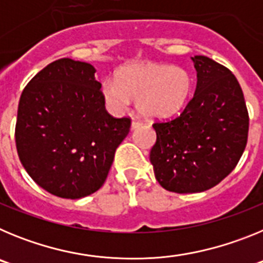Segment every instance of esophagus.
Segmentation results:
<instances>
[{"label": "esophagus", "mask_w": 263, "mask_h": 263, "mask_svg": "<svg viewBox=\"0 0 263 263\" xmlns=\"http://www.w3.org/2000/svg\"><path fill=\"white\" fill-rule=\"evenodd\" d=\"M141 125H142V122H141V121L133 120V121H132V130L137 129V127H139V126H141Z\"/></svg>", "instance_id": "1"}]
</instances>
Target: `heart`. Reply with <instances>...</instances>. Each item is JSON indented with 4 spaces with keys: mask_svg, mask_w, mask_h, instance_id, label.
Masks as SVG:
<instances>
[{
    "mask_svg": "<svg viewBox=\"0 0 263 263\" xmlns=\"http://www.w3.org/2000/svg\"><path fill=\"white\" fill-rule=\"evenodd\" d=\"M191 88V75L184 68L160 63H136L118 69L116 79L104 80L101 95L116 113L126 110L133 97L143 116L164 118L185 105Z\"/></svg>",
    "mask_w": 263,
    "mask_h": 263,
    "instance_id": "obj_1",
    "label": "heart"
}]
</instances>
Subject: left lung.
<instances>
[{
    "label": "left lung",
    "instance_id": "obj_1",
    "mask_svg": "<svg viewBox=\"0 0 263 263\" xmlns=\"http://www.w3.org/2000/svg\"><path fill=\"white\" fill-rule=\"evenodd\" d=\"M197 72L195 95L175 118L153 124L154 174L176 194L215 187L237 166L248 142L249 113L242 89L227 67L203 55L191 58Z\"/></svg>",
    "mask_w": 263,
    "mask_h": 263
}]
</instances>
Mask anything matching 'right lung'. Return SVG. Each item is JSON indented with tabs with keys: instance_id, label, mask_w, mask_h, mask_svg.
<instances>
[{
	"instance_id": "obj_1",
	"label": "right lung",
	"mask_w": 263,
	"mask_h": 263,
	"mask_svg": "<svg viewBox=\"0 0 263 263\" xmlns=\"http://www.w3.org/2000/svg\"><path fill=\"white\" fill-rule=\"evenodd\" d=\"M95 72L89 63L55 60L29 81L18 104L21 163L39 187L63 199L101 188L132 125L106 111Z\"/></svg>"
}]
</instances>
